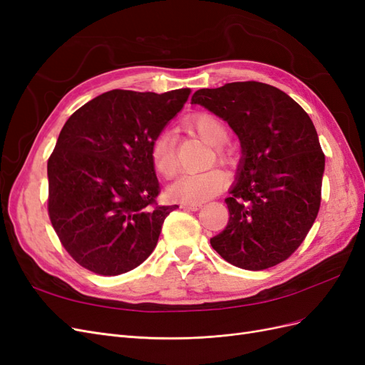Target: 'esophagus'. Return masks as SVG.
<instances>
[{"instance_id": "1", "label": "esophagus", "mask_w": 365, "mask_h": 365, "mask_svg": "<svg viewBox=\"0 0 365 365\" xmlns=\"http://www.w3.org/2000/svg\"><path fill=\"white\" fill-rule=\"evenodd\" d=\"M201 207V204H181V208L189 210V212H196V210H200Z\"/></svg>"}]
</instances>
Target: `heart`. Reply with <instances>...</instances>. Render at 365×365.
Segmentation results:
<instances>
[{"label": "heart", "instance_id": "b5f03b06", "mask_svg": "<svg viewBox=\"0 0 365 365\" xmlns=\"http://www.w3.org/2000/svg\"><path fill=\"white\" fill-rule=\"evenodd\" d=\"M185 129L202 138L210 146H215L216 158L227 161L231 150L224 145L228 130L224 120L210 113H201L185 121ZM150 158L157 173L163 178H173L178 172L175 138L170 134H161L150 146ZM227 185V175L219 169H210L202 173L184 175L169 187V196L182 204H201L219 195Z\"/></svg>", "mask_w": 365, "mask_h": 365}]
</instances>
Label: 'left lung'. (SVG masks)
I'll return each instance as SVG.
<instances>
[{"instance_id": "1", "label": "left lung", "mask_w": 365, "mask_h": 365, "mask_svg": "<svg viewBox=\"0 0 365 365\" xmlns=\"http://www.w3.org/2000/svg\"><path fill=\"white\" fill-rule=\"evenodd\" d=\"M192 103L225 120L242 148L228 224L210 244L237 268L275 267L302 245L322 204L324 153L311 117L279 88L254 81L202 88Z\"/></svg>"}]
</instances>
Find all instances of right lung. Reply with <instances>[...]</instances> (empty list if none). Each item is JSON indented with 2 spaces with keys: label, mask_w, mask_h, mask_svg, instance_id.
I'll return each mask as SVG.
<instances>
[{
  "label": "right lung",
  "mask_w": 365,
  "mask_h": 365,
  "mask_svg": "<svg viewBox=\"0 0 365 365\" xmlns=\"http://www.w3.org/2000/svg\"><path fill=\"white\" fill-rule=\"evenodd\" d=\"M113 90L67 120L48 158V216L63 248L101 275L137 268L155 250L164 219L150 146L189 98Z\"/></svg>",
  "instance_id": "1"
}]
</instances>
